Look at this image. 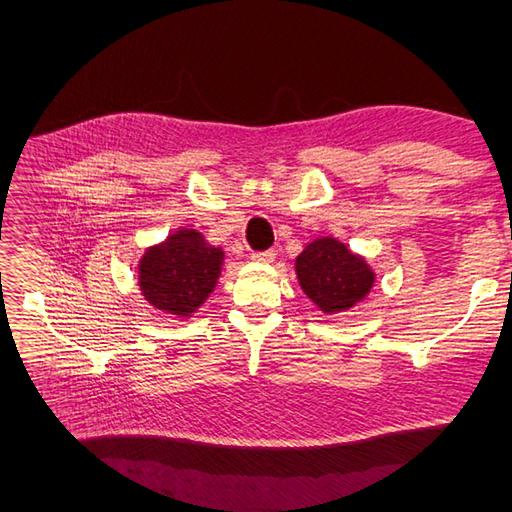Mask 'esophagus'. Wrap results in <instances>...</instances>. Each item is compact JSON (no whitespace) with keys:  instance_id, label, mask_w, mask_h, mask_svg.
<instances>
[{"instance_id":"34e87169","label":"esophagus","mask_w":512,"mask_h":512,"mask_svg":"<svg viewBox=\"0 0 512 512\" xmlns=\"http://www.w3.org/2000/svg\"><path fill=\"white\" fill-rule=\"evenodd\" d=\"M250 259H253V262H259V264H270V262H275V250H264V253H253V255H250Z\"/></svg>"}]
</instances>
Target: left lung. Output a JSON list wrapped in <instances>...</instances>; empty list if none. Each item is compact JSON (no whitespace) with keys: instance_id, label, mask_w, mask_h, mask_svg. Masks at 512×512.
Wrapping results in <instances>:
<instances>
[{"instance_id":"8db88e82","label":"left lung","mask_w":512,"mask_h":512,"mask_svg":"<svg viewBox=\"0 0 512 512\" xmlns=\"http://www.w3.org/2000/svg\"><path fill=\"white\" fill-rule=\"evenodd\" d=\"M295 275L303 295L325 317L352 310L376 284V273L367 259L332 235L312 239L301 250L295 259Z\"/></svg>"}]
</instances>
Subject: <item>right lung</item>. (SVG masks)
<instances>
[{
  "label": "right lung",
  "instance_id": "add662e5",
  "mask_svg": "<svg viewBox=\"0 0 512 512\" xmlns=\"http://www.w3.org/2000/svg\"><path fill=\"white\" fill-rule=\"evenodd\" d=\"M222 266V246L209 244L198 228L180 226L140 255L138 290L154 310L189 319L211 297Z\"/></svg>",
  "mask_w": 512,
  "mask_h": 512
}]
</instances>
